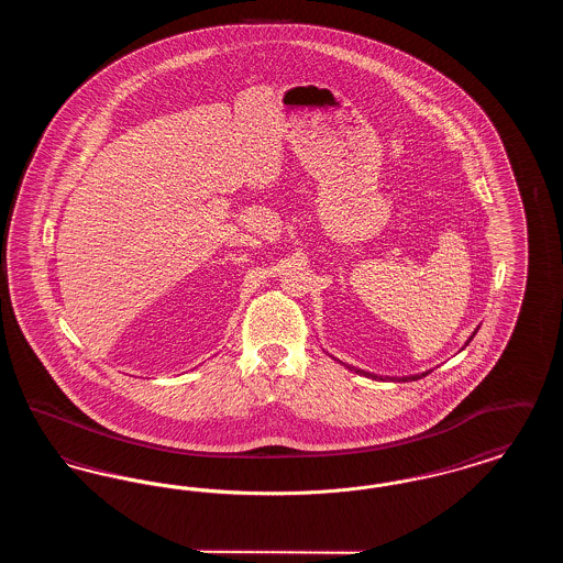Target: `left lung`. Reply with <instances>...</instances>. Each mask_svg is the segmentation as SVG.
I'll return each mask as SVG.
<instances>
[{
	"label": "left lung",
	"instance_id": "left-lung-1",
	"mask_svg": "<svg viewBox=\"0 0 563 563\" xmlns=\"http://www.w3.org/2000/svg\"><path fill=\"white\" fill-rule=\"evenodd\" d=\"M475 333H477V329H475L473 335L466 340V344L462 346V350L471 344V340L475 338ZM335 361H338V358H335ZM338 363H342V361H338ZM342 365H346V363H342ZM346 367H349L350 372H354V374L367 375V377H372V379H390V382H411V379H420V377L429 375V372H424V374L402 375V377H382V375L369 374V372H363V369H356V367H350V365H346Z\"/></svg>",
	"mask_w": 563,
	"mask_h": 563
}]
</instances>
